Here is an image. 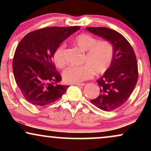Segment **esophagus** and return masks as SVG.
Returning <instances> with one entry per match:
<instances>
[{
	"label": "esophagus",
	"instance_id": "34e87169",
	"mask_svg": "<svg viewBox=\"0 0 151 151\" xmlns=\"http://www.w3.org/2000/svg\"><path fill=\"white\" fill-rule=\"evenodd\" d=\"M75 85L77 86H84L86 84H84V83H76V84H74Z\"/></svg>",
	"mask_w": 151,
	"mask_h": 151
}]
</instances>
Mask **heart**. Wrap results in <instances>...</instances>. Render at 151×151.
<instances>
[{"instance_id":"obj_1","label":"heart","mask_w":151,"mask_h":151,"mask_svg":"<svg viewBox=\"0 0 151 151\" xmlns=\"http://www.w3.org/2000/svg\"><path fill=\"white\" fill-rule=\"evenodd\" d=\"M73 41L79 49L86 52L84 58L86 64L81 66H70L66 69L62 74L66 82L80 83L91 78L94 73L101 74L108 70L114 55V46L109 41H99L87 33L78 35ZM65 45H61L54 53V62L59 68H62L65 65Z\"/></svg>"}]
</instances>
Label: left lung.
<instances>
[{"instance_id": "8db88e82", "label": "left lung", "mask_w": 151, "mask_h": 151, "mask_svg": "<svg viewBox=\"0 0 151 151\" xmlns=\"http://www.w3.org/2000/svg\"><path fill=\"white\" fill-rule=\"evenodd\" d=\"M95 35L113 45V61L106 72L96 80L99 95L91 102L98 108L109 111L127 101L138 81V64L132 47L122 35L107 27H86Z\"/></svg>"}]
</instances>
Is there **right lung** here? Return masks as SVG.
Masks as SVG:
<instances>
[{"label": "right lung", "instance_id": "1", "mask_svg": "<svg viewBox=\"0 0 151 151\" xmlns=\"http://www.w3.org/2000/svg\"><path fill=\"white\" fill-rule=\"evenodd\" d=\"M78 26L50 27L33 31L21 40L15 50L13 71L16 84L29 103L45 106L59 99L69 86L59 84L53 55L60 45Z\"/></svg>", "mask_w": 151, "mask_h": 151}]
</instances>
